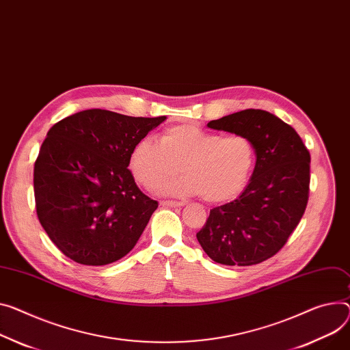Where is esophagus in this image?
Listing matches in <instances>:
<instances>
[{
	"mask_svg": "<svg viewBox=\"0 0 350 350\" xmlns=\"http://www.w3.org/2000/svg\"><path fill=\"white\" fill-rule=\"evenodd\" d=\"M159 204L163 207H182L183 206L182 202H175V200H163Z\"/></svg>",
	"mask_w": 350,
	"mask_h": 350,
	"instance_id": "obj_1",
	"label": "esophagus"
}]
</instances>
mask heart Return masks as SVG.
I'll use <instances>...</instances> for the list:
<instances>
[{"instance_id":"obj_1","label":"heart","mask_w":350,"mask_h":350,"mask_svg":"<svg viewBox=\"0 0 350 350\" xmlns=\"http://www.w3.org/2000/svg\"><path fill=\"white\" fill-rule=\"evenodd\" d=\"M256 164L254 142L244 134L174 126L159 134L158 144L144 139L133 147L129 167L147 189L183 172L161 191L174 196H199L207 203H226L241 195Z\"/></svg>"}]
</instances>
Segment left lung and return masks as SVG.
I'll return each mask as SVG.
<instances>
[{
  "instance_id": "obj_1",
  "label": "left lung",
  "mask_w": 350,
  "mask_h": 350,
  "mask_svg": "<svg viewBox=\"0 0 350 350\" xmlns=\"http://www.w3.org/2000/svg\"><path fill=\"white\" fill-rule=\"evenodd\" d=\"M207 127L250 137L256 164L244 192L211 208L196 238L217 263H260L283 248L303 217L310 192V152L290 124L260 109L211 120Z\"/></svg>"
}]
</instances>
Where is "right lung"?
<instances>
[{
  "label": "right lung",
  "instance_id": "1",
  "mask_svg": "<svg viewBox=\"0 0 350 350\" xmlns=\"http://www.w3.org/2000/svg\"><path fill=\"white\" fill-rule=\"evenodd\" d=\"M165 119L88 109L47 131L33 170L36 213L67 258L102 266L137 244L158 202L134 182L130 152Z\"/></svg>",
  "mask_w": 350,
  "mask_h": 350
}]
</instances>
